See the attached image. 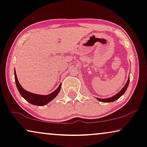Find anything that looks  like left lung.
I'll list each match as a JSON object with an SVG mask.
<instances>
[{
    "label": "left lung",
    "mask_w": 147,
    "mask_h": 147,
    "mask_svg": "<svg viewBox=\"0 0 147 147\" xmlns=\"http://www.w3.org/2000/svg\"><path fill=\"white\" fill-rule=\"evenodd\" d=\"M129 83V78H128L127 82L126 84L125 85V86L121 89V90L120 91L119 93L115 95L114 96H113V97L106 98V99H100V98H97V99L99 100V101L102 102H112L115 101V100H117L118 98H119L125 93V92L126 91L127 88Z\"/></svg>",
    "instance_id": "left-lung-1"
}]
</instances>
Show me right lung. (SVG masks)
Instances as JSON below:
<instances>
[{"label":"right lung","mask_w":147,"mask_h":147,"mask_svg":"<svg viewBox=\"0 0 147 147\" xmlns=\"http://www.w3.org/2000/svg\"><path fill=\"white\" fill-rule=\"evenodd\" d=\"M14 76H15V82H16L17 88L21 96L24 98V99L28 101L30 104L33 105H36V106H42L44 105L47 104V103L51 102L53 99H54L56 97L57 95L58 94V93L59 92L61 86L60 84L59 86L57 88V89L56 90H55L53 92H52L49 94L43 96V95H39V94H33L30 92H28L25 90L18 82V80L17 79V76L16 74V72L14 71Z\"/></svg>","instance_id":"obj_1"}]
</instances>
